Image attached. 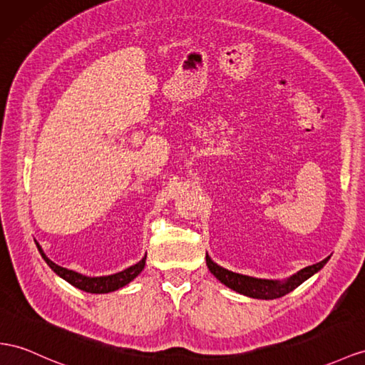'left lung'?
<instances>
[{
	"mask_svg": "<svg viewBox=\"0 0 365 365\" xmlns=\"http://www.w3.org/2000/svg\"><path fill=\"white\" fill-rule=\"evenodd\" d=\"M330 257H325L321 262H317L314 265L305 267L301 272H297L296 274L287 277L285 280H269V279H257V277H251L245 274H239V273H232L227 268H222L220 265L214 264L211 257L207 256V265L210 268V272L216 276L222 284H225L228 288L235 289V292L245 294L255 299H276V297H282L288 294L289 292H293L294 288H297L308 277H312L314 273L319 272V269L329 262Z\"/></svg>",
	"mask_w": 365,
	"mask_h": 365,
	"instance_id": "1",
	"label": "left lung"
}]
</instances>
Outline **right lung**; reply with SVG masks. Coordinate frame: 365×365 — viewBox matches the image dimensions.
Here are the masks:
<instances>
[{"mask_svg": "<svg viewBox=\"0 0 365 365\" xmlns=\"http://www.w3.org/2000/svg\"><path fill=\"white\" fill-rule=\"evenodd\" d=\"M36 248H38L41 257L46 260V264H48L53 269V273H57L60 277L66 280V282L83 289V292L96 293V294L115 292V289L128 285L130 280H134L140 273H142V269L145 268V262H146V256H145L142 260H140V262L123 269V272H120V273L109 274V276H100V277H89V276H83L77 272H72V269L63 268L55 262H52V260L43 253L40 244H36Z\"/></svg>", "mask_w": 365, "mask_h": 365, "instance_id": "obj_1", "label": "right lung"}]
</instances>
